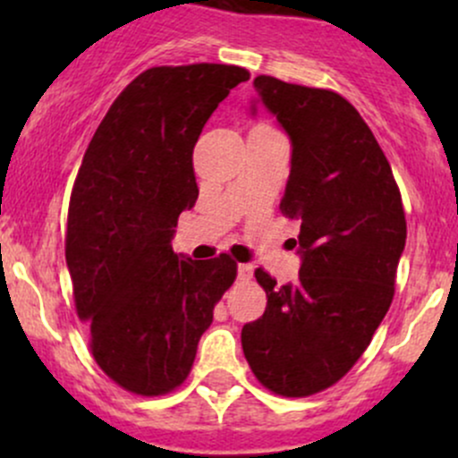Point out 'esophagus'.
<instances>
[{"label": "esophagus", "instance_id": "34e87169", "mask_svg": "<svg viewBox=\"0 0 458 458\" xmlns=\"http://www.w3.org/2000/svg\"><path fill=\"white\" fill-rule=\"evenodd\" d=\"M251 276H254V267L247 265V262H241V265H236V277H239L241 282L251 280Z\"/></svg>", "mask_w": 458, "mask_h": 458}]
</instances>
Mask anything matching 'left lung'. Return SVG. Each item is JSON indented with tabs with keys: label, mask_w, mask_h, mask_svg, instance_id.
Instances as JSON below:
<instances>
[{
	"label": "left lung",
	"mask_w": 458,
	"mask_h": 458,
	"mask_svg": "<svg viewBox=\"0 0 458 458\" xmlns=\"http://www.w3.org/2000/svg\"><path fill=\"white\" fill-rule=\"evenodd\" d=\"M291 140L282 213L301 222L295 284L256 269L267 291L259 320L243 325L251 372L280 396H310L343 379L390 310L407 224L392 167L357 109L331 90L254 79ZM297 245V241H295Z\"/></svg>",
	"instance_id": "obj_1"
}]
</instances>
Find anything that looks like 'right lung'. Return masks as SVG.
I'll return each instance as SVG.
<instances>
[{"label":"right lung","instance_id":"add662e5","mask_svg":"<svg viewBox=\"0 0 458 458\" xmlns=\"http://www.w3.org/2000/svg\"><path fill=\"white\" fill-rule=\"evenodd\" d=\"M245 68H148L120 92L83 155L68 207L66 265L105 375L159 396L187 379L213 308L236 277L228 254L172 250L196 204L193 146Z\"/></svg>","mask_w":458,"mask_h":458}]
</instances>
